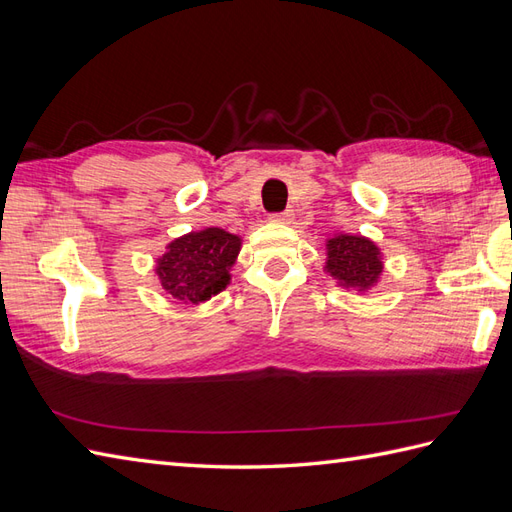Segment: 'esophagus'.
I'll list each match as a JSON object with an SVG mask.
<instances>
[{"mask_svg": "<svg viewBox=\"0 0 512 512\" xmlns=\"http://www.w3.org/2000/svg\"><path fill=\"white\" fill-rule=\"evenodd\" d=\"M292 212H281V214H272L270 216V222H283V225H285V222H292Z\"/></svg>", "mask_w": 512, "mask_h": 512, "instance_id": "obj_1", "label": "esophagus"}]
</instances>
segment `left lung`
<instances>
[{"mask_svg":"<svg viewBox=\"0 0 512 512\" xmlns=\"http://www.w3.org/2000/svg\"><path fill=\"white\" fill-rule=\"evenodd\" d=\"M383 253L365 235L335 233L326 240L324 272L331 274L337 285L357 294L370 292L383 277Z\"/></svg>","mask_w":512,"mask_h":512,"instance_id":"1","label":"left lung"}]
</instances>
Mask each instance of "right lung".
<instances>
[{
	"label": "right lung",
	"mask_w": 512,
	"mask_h": 512,
	"mask_svg": "<svg viewBox=\"0 0 512 512\" xmlns=\"http://www.w3.org/2000/svg\"><path fill=\"white\" fill-rule=\"evenodd\" d=\"M242 248V238L220 227L190 231L168 242L157 257L155 274L162 290L183 305H199L231 283L229 270Z\"/></svg>",
	"instance_id": "right-lung-1"
}]
</instances>
